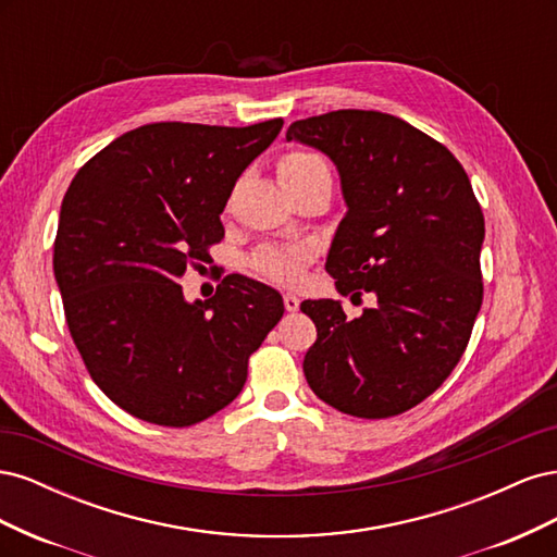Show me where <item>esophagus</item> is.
I'll return each instance as SVG.
<instances>
[{
  "instance_id": "34e87169",
  "label": "esophagus",
  "mask_w": 557,
  "mask_h": 557,
  "mask_svg": "<svg viewBox=\"0 0 557 557\" xmlns=\"http://www.w3.org/2000/svg\"><path fill=\"white\" fill-rule=\"evenodd\" d=\"M283 305H285V311H297L299 309V299L295 295H283Z\"/></svg>"
}]
</instances>
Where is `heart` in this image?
<instances>
[{
    "label": "heart",
    "mask_w": 557,
    "mask_h": 557,
    "mask_svg": "<svg viewBox=\"0 0 557 557\" xmlns=\"http://www.w3.org/2000/svg\"><path fill=\"white\" fill-rule=\"evenodd\" d=\"M313 170H325V164L320 158L311 153H285L278 160V176L283 183L301 178ZM309 262V250L301 246H264L252 258V269L269 281L281 285H295L301 276V269Z\"/></svg>",
    "instance_id": "heart-1"
}]
</instances>
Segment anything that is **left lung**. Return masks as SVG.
<instances>
[{
	"label": "left lung",
	"instance_id": "left-lung-1",
	"mask_svg": "<svg viewBox=\"0 0 557 557\" xmlns=\"http://www.w3.org/2000/svg\"><path fill=\"white\" fill-rule=\"evenodd\" d=\"M285 139L339 170L348 211L325 269L342 295L376 297L358 318L342 301H301L318 330L305 376L342 413L409 411L460 362L483 301L485 223L469 176L446 146L381 111L295 121Z\"/></svg>",
	"mask_w": 557,
	"mask_h": 557
}]
</instances>
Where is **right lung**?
<instances>
[{
	"instance_id": "obj_1",
	"label": "right lung",
	"mask_w": 557,
	"mask_h": 557,
	"mask_svg": "<svg viewBox=\"0 0 557 557\" xmlns=\"http://www.w3.org/2000/svg\"><path fill=\"white\" fill-rule=\"evenodd\" d=\"M281 127L141 125L66 190L53 252L66 325L92 381L134 418L188 428L225 409L281 320V295L260 281L230 274L205 301L178 283L225 237L234 183Z\"/></svg>"
}]
</instances>
